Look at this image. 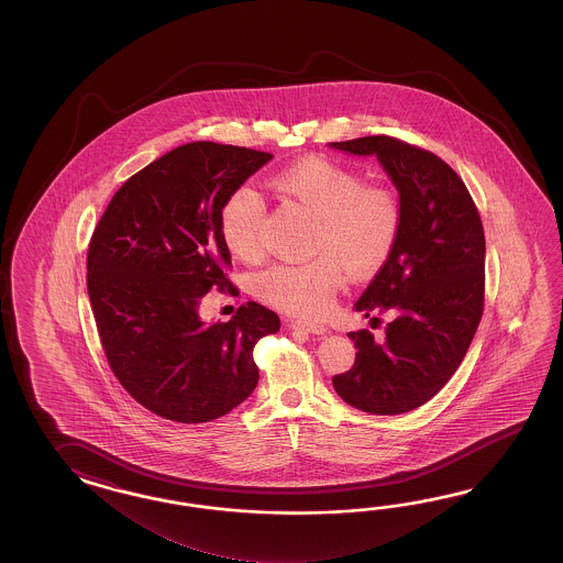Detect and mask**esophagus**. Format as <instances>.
<instances>
[{"instance_id":"1","label":"esophagus","mask_w":563,"mask_h":563,"mask_svg":"<svg viewBox=\"0 0 563 563\" xmlns=\"http://www.w3.org/2000/svg\"><path fill=\"white\" fill-rule=\"evenodd\" d=\"M289 325H294V328H301V330H306L308 334H330V328H328V325H323V323L306 322V320H291V322H289Z\"/></svg>"}]
</instances>
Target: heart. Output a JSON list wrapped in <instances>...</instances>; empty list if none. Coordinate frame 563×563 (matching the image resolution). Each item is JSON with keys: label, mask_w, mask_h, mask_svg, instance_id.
<instances>
[{"label": "heart", "mask_w": 563, "mask_h": 563, "mask_svg": "<svg viewBox=\"0 0 563 563\" xmlns=\"http://www.w3.org/2000/svg\"><path fill=\"white\" fill-rule=\"evenodd\" d=\"M269 187L313 216L310 245L325 252L299 264H279L255 277V294L277 310L320 318L332 308L350 276H366L384 264L395 245L400 209L384 189H366L356 173L325 158H303L279 170ZM264 203L247 187L231 192L219 211V229L229 252L255 260L262 252Z\"/></svg>", "instance_id": "b5f03b06"}]
</instances>
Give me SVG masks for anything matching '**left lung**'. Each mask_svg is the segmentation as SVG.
<instances>
[{"instance_id": "1", "label": "left lung", "mask_w": 563, "mask_h": 563, "mask_svg": "<svg viewBox=\"0 0 563 563\" xmlns=\"http://www.w3.org/2000/svg\"><path fill=\"white\" fill-rule=\"evenodd\" d=\"M376 156L398 191L400 225L380 272L354 310L393 320L376 342L350 332L356 362L332 378L350 407L402 415L431 400L465 358L485 296V233L465 183L439 156L393 136L330 143ZM371 322H378L372 318Z\"/></svg>"}]
</instances>
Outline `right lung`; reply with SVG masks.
<instances>
[{"label":"right lung","instance_id":"right-lung-1","mask_svg":"<svg viewBox=\"0 0 563 563\" xmlns=\"http://www.w3.org/2000/svg\"><path fill=\"white\" fill-rule=\"evenodd\" d=\"M274 155L233 144H183L132 175L88 247V296L108 364L144 408L209 422L252 395L253 346L276 334V311L250 301L205 322L201 298L231 287L219 211Z\"/></svg>","mask_w":563,"mask_h":563}]
</instances>
